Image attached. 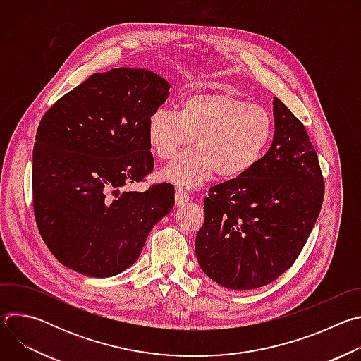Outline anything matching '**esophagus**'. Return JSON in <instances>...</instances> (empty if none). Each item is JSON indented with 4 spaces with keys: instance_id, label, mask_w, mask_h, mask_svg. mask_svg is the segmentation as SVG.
<instances>
[{
    "instance_id": "esophagus-1",
    "label": "esophagus",
    "mask_w": 361,
    "mask_h": 361,
    "mask_svg": "<svg viewBox=\"0 0 361 361\" xmlns=\"http://www.w3.org/2000/svg\"><path fill=\"white\" fill-rule=\"evenodd\" d=\"M174 198H176V205H177V207H180V205L185 204V202L190 200V195H188V192H185L184 190L178 188V190H176Z\"/></svg>"
}]
</instances>
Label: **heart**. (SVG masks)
Listing matches in <instances>:
<instances>
[{
    "label": "heart",
    "instance_id": "1",
    "mask_svg": "<svg viewBox=\"0 0 361 361\" xmlns=\"http://www.w3.org/2000/svg\"><path fill=\"white\" fill-rule=\"evenodd\" d=\"M274 131L271 114L257 104L221 91L185 97L178 113L159 109L147 121V140L160 160H173L195 144L161 176L183 188H194L216 173L231 180L248 173L266 152Z\"/></svg>",
    "mask_w": 361,
    "mask_h": 361
}]
</instances>
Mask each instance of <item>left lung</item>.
I'll return each mask as SVG.
<instances>
[{
	"mask_svg": "<svg viewBox=\"0 0 361 361\" xmlns=\"http://www.w3.org/2000/svg\"><path fill=\"white\" fill-rule=\"evenodd\" d=\"M273 114L276 131L266 156L204 198L197 262L226 288H259L287 271L322 210L324 181L305 127L277 97Z\"/></svg>",
	"mask_w": 361,
	"mask_h": 361,
	"instance_id": "left-lung-1",
	"label": "left lung"
}]
</instances>
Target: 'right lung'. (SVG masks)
I'll return each mask as SVG.
<instances>
[{
	"instance_id": "add662e5",
	"label": "right lung",
	"mask_w": 361,
	"mask_h": 361,
	"mask_svg": "<svg viewBox=\"0 0 361 361\" xmlns=\"http://www.w3.org/2000/svg\"><path fill=\"white\" fill-rule=\"evenodd\" d=\"M170 84L144 68L95 73L63 95L37 130L32 198L39 234L66 267L113 277L134 264L174 207V187L126 191L154 169L147 121Z\"/></svg>"
}]
</instances>
